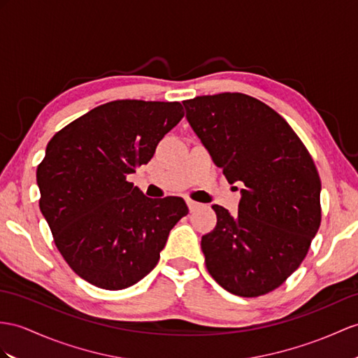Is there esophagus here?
<instances>
[{
	"label": "esophagus",
	"instance_id": "esophagus-1",
	"mask_svg": "<svg viewBox=\"0 0 358 358\" xmlns=\"http://www.w3.org/2000/svg\"><path fill=\"white\" fill-rule=\"evenodd\" d=\"M187 205H188L189 211H194V209H197L200 206V203L194 202V200H191V199H187Z\"/></svg>",
	"mask_w": 358,
	"mask_h": 358
}]
</instances>
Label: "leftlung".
I'll return each instance as SVG.
<instances>
[{
    "mask_svg": "<svg viewBox=\"0 0 358 358\" xmlns=\"http://www.w3.org/2000/svg\"><path fill=\"white\" fill-rule=\"evenodd\" d=\"M184 106L214 164L245 187L235 215L213 206L217 224L202 237L208 272L243 298L272 292L301 266L320 226L316 165L280 113L250 95H202Z\"/></svg>",
    "mask_w": 358,
    "mask_h": 358,
    "instance_id": "left-lung-1",
    "label": "left lung"
}]
</instances>
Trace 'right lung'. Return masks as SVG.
Instances as JSON below:
<instances>
[{
  "mask_svg": "<svg viewBox=\"0 0 358 358\" xmlns=\"http://www.w3.org/2000/svg\"><path fill=\"white\" fill-rule=\"evenodd\" d=\"M182 117L179 101L115 100L50 139L36 171L39 208L59 252L85 281L104 290L141 281L188 214L184 199L145 197L126 179Z\"/></svg>",
  "mask_w": 358,
  "mask_h": 358,
  "instance_id": "1",
  "label": "right lung"
}]
</instances>
